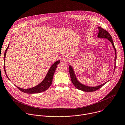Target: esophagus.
<instances>
[{
	"label": "esophagus",
	"instance_id": "obj_1",
	"mask_svg": "<svg viewBox=\"0 0 125 125\" xmlns=\"http://www.w3.org/2000/svg\"><path fill=\"white\" fill-rule=\"evenodd\" d=\"M62 60L66 62H69L70 61V58L69 57L64 56L62 57Z\"/></svg>",
	"mask_w": 125,
	"mask_h": 125
}]
</instances>
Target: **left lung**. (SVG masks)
I'll use <instances>...</instances> for the list:
<instances>
[{
  "label": "left lung",
  "mask_w": 125,
  "mask_h": 125,
  "mask_svg": "<svg viewBox=\"0 0 125 125\" xmlns=\"http://www.w3.org/2000/svg\"><path fill=\"white\" fill-rule=\"evenodd\" d=\"M98 31H99V33L98 35V38H106L111 43L114 51H115V67H114V69H115V67H116V49L115 48L114 43H113V41L112 40V37L111 36V35H110V34L105 30H104V29L102 28V27H98ZM69 73H70V75L71 76V81L73 82V84L74 85V86L78 89L83 91L85 92H94L95 91L98 89H99L100 88H101L102 86H103L106 82H105L104 83L101 84L100 85L96 86V87H89V86H87L85 85H84L82 84L81 83H80V82H78V81L77 80L75 75L74 74L73 69L72 68L71 66H69Z\"/></svg>",
  "instance_id": "left-lung-1"
}]
</instances>
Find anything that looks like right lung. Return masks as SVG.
Instances as JSON below:
<instances>
[{
	"instance_id": "obj_1",
	"label": "right lung",
	"mask_w": 125,
	"mask_h": 125,
	"mask_svg": "<svg viewBox=\"0 0 125 125\" xmlns=\"http://www.w3.org/2000/svg\"><path fill=\"white\" fill-rule=\"evenodd\" d=\"M9 44L8 45V46L7 48V49H6L5 53H4V61L5 59L6 53L7 51L9 48ZM59 63H60V60H58V61L55 62L51 67L46 77L43 80V81L42 82H41L39 84L36 86L35 87H32L31 88H29V89H22V88H21L15 85L16 87H17L20 91H22V92H24L25 93H28V94L39 93L42 92H44V91L47 90L51 86V85L52 83V78H53V76L55 71L56 70V68H57V65ZM4 71H5V73H6V75L7 78L9 79V78H8V77L7 75V74L6 73V70H5L4 66Z\"/></svg>"
}]
</instances>
